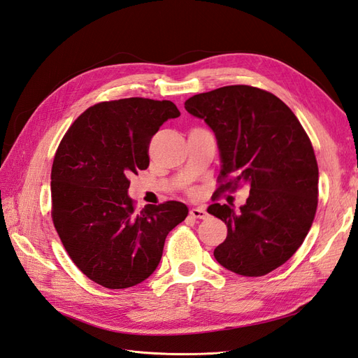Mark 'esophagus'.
Listing matches in <instances>:
<instances>
[{
	"label": "esophagus",
	"mask_w": 358,
	"mask_h": 358,
	"mask_svg": "<svg viewBox=\"0 0 358 358\" xmlns=\"http://www.w3.org/2000/svg\"><path fill=\"white\" fill-rule=\"evenodd\" d=\"M189 215L192 218H197V220H204L206 216H208V212H206L203 208H192L189 210Z\"/></svg>",
	"instance_id": "34e87169"
}]
</instances>
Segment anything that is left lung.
Instances as JSON below:
<instances>
[{"label": "left lung", "mask_w": 358, "mask_h": 358, "mask_svg": "<svg viewBox=\"0 0 358 358\" xmlns=\"http://www.w3.org/2000/svg\"><path fill=\"white\" fill-rule=\"evenodd\" d=\"M185 109L215 133L221 157L220 189L246 183L249 197L208 212L227 224L213 255L242 276H263L282 266L305 241L318 206V164L296 115L276 95L231 85L191 96Z\"/></svg>", "instance_id": "obj_1"}]
</instances>
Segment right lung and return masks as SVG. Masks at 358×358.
Here are the masks:
<instances>
[{"instance_id": "obj_1", "label": "right lung", "mask_w": 358, "mask_h": 358, "mask_svg": "<svg viewBox=\"0 0 358 358\" xmlns=\"http://www.w3.org/2000/svg\"><path fill=\"white\" fill-rule=\"evenodd\" d=\"M180 112L169 100L122 99L86 109L52 166V220L73 263L94 282L122 289L155 272L167 234L187 218L180 201L136 210L131 175L149 166V143Z\"/></svg>"}]
</instances>
